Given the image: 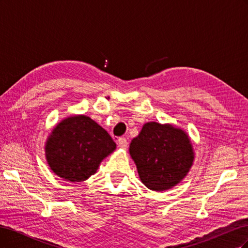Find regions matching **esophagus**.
<instances>
[{"instance_id": "1", "label": "esophagus", "mask_w": 248, "mask_h": 248, "mask_svg": "<svg viewBox=\"0 0 248 248\" xmlns=\"http://www.w3.org/2000/svg\"><path fill=\"white\" fill-rule=\"evenodd\" d=\"M118 146L121 149H126L127 146H128V141H127L126 138H119Z\"/></svg>"}]
</instances>
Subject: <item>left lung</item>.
I'll use <instances>...</instances> for the list:
<instances>
[{
	"label": "left lung",
	"mask_w": 248,
	"mask_h": 248,
	"mask_svg": "<svg viewBox=\"0 0 248 248\" xmlns=\"http://www.w3.org/2000/svg\"><path fill=\"white\" fill-rule=\"evenodd\" d=\"M129 152L141 182L155 191L167 190L178 184L193 161L188 136L170 124L146 123L131 140Z\"/></svg>",
	"instance_id": "1"
}]
</instances>
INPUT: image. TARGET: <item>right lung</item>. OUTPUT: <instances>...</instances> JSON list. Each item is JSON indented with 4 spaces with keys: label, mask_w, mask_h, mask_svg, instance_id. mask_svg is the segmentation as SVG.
<instances>
[{
    "label": "right lung",
    "mask_w": 248,
    "mask_h": 248,
    "mask_svg": "<svg viewBox=\"0 0 248 248\" xmlns=\"http://www.w3.org/2000/svg\"><path fill=\"white\" fill-rule=\"evenodd\" d=\"M116 149L109 134L86 116L67 118L51 131L46 159L56 175L81 182L95 174L101 160Z\"/></svg>",
    "instance_id": "right-lung-1"
}]
</instances>
